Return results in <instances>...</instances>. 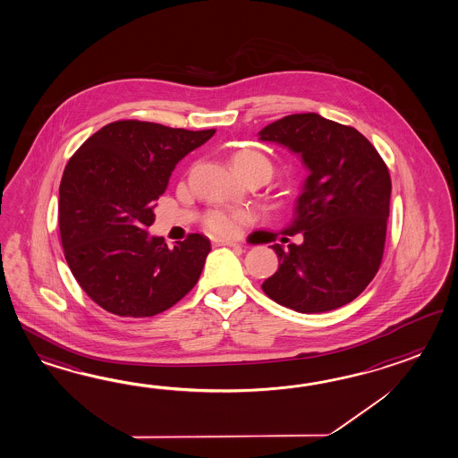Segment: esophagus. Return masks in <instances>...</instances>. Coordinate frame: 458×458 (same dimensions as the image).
Here are the masks:
<instances>
[{"mask_svg":"<svg viewBox=\"0 0 458 458\" xmlns=\"http://www.w3.org/2000/svg\"><path fill=\"white\" fill-rule=\"evenodd\" d=\"M214 246H240L236 242H230V240H222V238H214Z\"/></svg>","mask_w":458,"mask_h":458,"instance_id":"esophagus-1","label":"esophagus"}]
</instances>
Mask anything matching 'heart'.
Here are the masks:
<instances>
[{"instance_id":"b5f03b06","label":"heart","mask_w":458,"mask_h":458,"mask_svg":"<svg viewBox=\"0 0 458 458\" xmlns=\"http://www.w3.org/2000/svg\"><path fill=\"white\" fill-rule=\"evenodd\" d=\"M230 163L238 174L250 173V171H261L267 177L273 174L271 159L259 151L254 149H238L230 156ZM253 220V214L244 208H215L205 215V228L214 234L222 236H233L242 230L243 225Z\"/></svg>"}]
</instances>
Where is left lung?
Listing matches in <instances>:
<instances>
[{"mask_svg": "<svg viewBox=\"0 0 458 458\" xmlns=\"http://www.w3.org/2000/svg\"><path fill=\"white\" fill-rule=\"evenodd\" d=\"M297 154L307 167L294 216L265 243L295 233L302 243L271 244L279 269L263 283L277 304L302 314L352 302L381 265L389 216L391 177L375 146L352 126L318 113H297L258 132Z\"/></svg>", "mask_w": 458, "mask_h": 458, "instance_id": "1", "label": "left lung"}]
</instances>
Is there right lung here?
<instances>
[{
  "instance_id": "obj_1",
  "label": "right lung",
  "mask_w": 458,
  "mask_h": 458,
  "mask_svg": "<svg viewBox=\"0 0 458 458\" xmlns=\"http://www.w3.org/2000/svg\"><path fill=\"white\" fill-rule=\"evenodd\" d=\"M214 134L136 120L110 123L65 165L59 189L65 259L105 310L156 316L197 284L210 240L192 233L167 248L148 228L175 165Z\"/></svg>"
}]
</instances>
